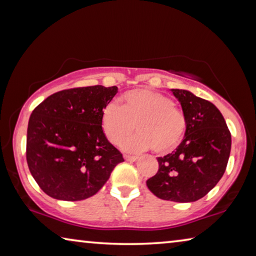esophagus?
<instances>
[{
    "mask_svg": "<svg viewBox=\"0 0 256 256\" xmlns=\"http://www.w3.org/2000/svg\"><path fill=\"white\" fill-rule=\"evenodd\" d=\"M124 159L126 160V162H136L138 160V157H136V156H128V154H124Z\"/></svg>",
    "mask_w": 256,
    "mask_h": 256,
    "instance_id": "1",
    "label": "esophagus"
}]
</instances>
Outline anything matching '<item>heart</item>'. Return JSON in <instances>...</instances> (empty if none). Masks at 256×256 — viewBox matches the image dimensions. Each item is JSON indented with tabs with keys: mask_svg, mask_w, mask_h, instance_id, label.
<instances>
[{
	"mask_svg": "<svg viewBox=\"0 0 256 256\" xmlns=\"http://www.w3.org/2000/svg\"><path fill=\"white\" fill-rule=\"evenodd\" d=\"M172 105L170 98L152 90H131L123 94L122 107L110 102L104 108V133L118 146L131 136L136 125L138 133L124 142V150L142 152L152 148L158 154L170 152L180 144L186 130L185 114Z\"/></svg>",
	"mask_w": 256,
	"mask_h": 256,
	"instance_id": "heart-1",
	"label": "heart"
}]
</instances>
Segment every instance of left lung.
Returning <instances> with one entry per match:
<instances>
[{"label": "left lung", "instance_id": "1", "mask_svg": "<svg viewBox=\"0 0 256 256\" xmlns=\"http://www.w3.org/2000/svg\"><path fill=\"white\" fill-rule=\"evenodd\" d=\"M186 118L183 141L175 151L157 158L159 170L146 180L156 196L194 202L206 196L226 170L232 136L214 104L188 90L170 89Z\"/></svg>", "mask_w": 256, "mask_h": 256}]
</instances>
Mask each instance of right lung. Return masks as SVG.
Here are the masks:
<instances>
[{
	"mask_svg": "<svg viewBox=\"0 0 256 256\" xmlns=\"http://www.w3.org/2000/svg\"><path fill=\"white\" fill-rule=\"evenodd\" d=\"M118 86L62 90L40 102L29 118L27 162L50 198L81 201L96 194L124 162L102 128L104 108Z\"/></svg>",
	"mask_w": 256,
	"mask_h": 256,
	"instance_id": "obj_1",
	"label": "right lung"
}]
</instances>
